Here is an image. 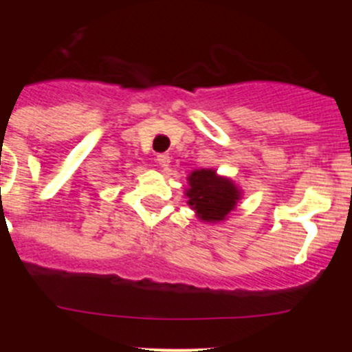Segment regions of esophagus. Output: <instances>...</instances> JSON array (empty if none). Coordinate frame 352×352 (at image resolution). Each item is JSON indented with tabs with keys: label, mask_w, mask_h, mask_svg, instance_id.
I'll return each instance as SVG.
<instances>
[{
	"label": "esophagus",
	"mask_w": 352,
	"mask_h": 352,
	"mask_svg": "<svg viewBox=\"0 0 352 352\" xmlns=\"http://www.w3.org/2000/svg\"><path fill=\"white\" fill-rule=\"evenodd\" d=\"M156 163H158L160 166H163V168H166V166L170 165V156L166 153L156 155Z\"/></svg>",
	"instance_id": "1"
}]
</instances>
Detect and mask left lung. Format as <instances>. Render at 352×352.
I'll return each mask as SVG.
<instances>
[{"label":"left lung","mask_w":352,"mask_h":352,"mask_svg":"<svg viewBox=\"0 0 352 352\" xmlns=\"http://www.w3.org/2000/svg\"><path fill=\"white\" fill-rule=\"evenodd\" d=\"M187 190L190 208L202 221H221L235 208L240 194L230 180L216 175L214 170H196L189 177Z\"/></svg>","instance_id":"obj_1"}]
</instances>
